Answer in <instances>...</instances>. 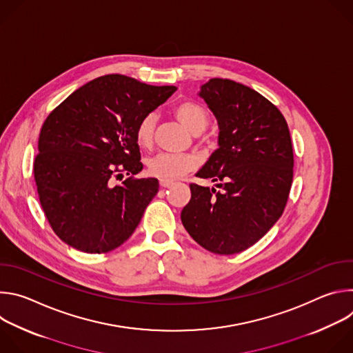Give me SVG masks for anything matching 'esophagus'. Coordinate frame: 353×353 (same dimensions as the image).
<instances>
[{"instance_id":"esophagus-1","label":"esophagus","mask_w":353,"mask_h":353,"mask_svg":"<svg viewBox=\"0 0 353 353\" xmlns=\"http://www.w3.org/2000/svg\"><path fill=\"white\" fill-rule=\"evenodd\" d=\"M174 183L173 181H170V180H161V187H163V188H169V187H172Z\"/></svg>"}]
</instances>
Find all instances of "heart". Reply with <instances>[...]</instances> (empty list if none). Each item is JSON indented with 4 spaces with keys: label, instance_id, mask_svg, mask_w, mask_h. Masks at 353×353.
<instances>
[{
    "label": "heart",
    "instance_id": "b5f03b06",
    "mask_svg": "<svg viewBox=\"0 0 353 353\" xmlns=\"http://www.w3.org/2000/svg\"><path fill=\"white\" fill-rule=\"evenodd\" d=\"M176 119L192 134H201L210 124V112L199 102L191 99H184L177 102L173 108ZM157 128V116L149 113L143 116L135 128V138L141 146H149L154 141ZM195 159L190 155L176 154H158L148 161V172L161 180H176L194 169Z\"/></svg>",
    "mask_w": 353,
    "mask_h": 353
}]
</instances>
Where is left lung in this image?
<instances>
[{
	"label": "left lung",
	"mask_w": 353,
	"mask_h": 353,
	"mask_svg": "<svg viewBox=\"0 0 353 353\" xmlns=\"http://www.w3.org/2000/svg\"><path fill=\"white\" fill-rule=\"evenodd\" d=\"M218 120L219 148L195 174L219 181L190 184L181 211L188 234L215 254H236L256 244L281 218L293 179V148L285 117L245 85L212 78L201 86Z\"/></svg>",
	"instance_id": "1"
}]
</instances>
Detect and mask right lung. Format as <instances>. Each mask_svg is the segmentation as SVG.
<instances>
[{"label": "right lung", "mask_w": 353, "mask_h": 353, "mask_svg": "<svg viewBox=\"0 0 353 353\" xmlns=\"http://www.w3.org/2000/svg\"><path fill=\"white\" fill-rule=\"evenodd\" d=\"M112 74L96 78L46 119L33 162L44 215L68 245L102 254L121 245L158 194L157 179L142 170L138 121L176 92ZM130 177L121 185L114 180Z\"/></svg>", "instance_id": "right-lung-1"}]
</instances>
